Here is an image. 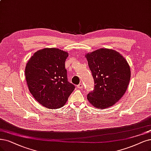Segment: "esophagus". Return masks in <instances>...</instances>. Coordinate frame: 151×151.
<instances>
[{"instance_id": "34e87169", "label": "esophagus", "mask_w": 151, "mask_h": 151, "mask_svg": "<svg viewBox=\"0 0 151 151\" xmlns=\"http://www.w3.org/2000/svg\"><path fill=\"white\" fill-rule=\"evenodd\" d=\"M77 88L78 89H82L83 88V85L81 84V83H80V84H79L78 85H77Z\"/></svg>"}]
</instances>
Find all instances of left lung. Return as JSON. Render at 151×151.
Masks as SVG:
<instances>
[{"mask_svg": "<svg viewBox=\"0 0 151 151\" xmlns=\"http://www.w3.org/2000/svg\"><path fill=\"white\" fill-rule=\"evenodd\" d=\"M94 81L88 94L91 104L98 109L112 106L126 93L131 70L124 57L114 50L100 48L85 55Z\"/></svg>", "mask_w": 151, "mask_h": 151, "instance_id": "left-lung-1", "label": "left lung"}]
</instances>
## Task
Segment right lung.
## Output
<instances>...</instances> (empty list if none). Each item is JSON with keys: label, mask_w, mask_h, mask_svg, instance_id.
I'll use <instances>...</instances> for the list:
<instances>
[{"label": "right lung", "mask_w": 151, "mask_h": 151, "mask_svg": "<svg viewBox=\"0 0 151 151\" xmlns=\"http://www.w3.org/2000/svg\"><path fill=\"white\" fill-rule=\"evenodd\" d=\"M68 53L58 48L38 50L28 61L25 75L28 88L44 107H63L75 86L68 81L65 63Z\"/></svg>", "instance_id": "right-lung-1"}]
</instances>
